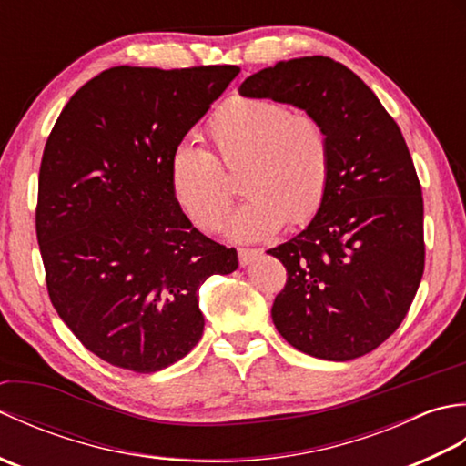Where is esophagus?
Returning a JSON list of instances; mask_svg holds the SVG:
<instances>
[{
  "instance_id": "obj_1",
  "label": "esophagus",
  "mask_w": 466,
  "mask_h": 466,
  "mask_svg": "<svg viewBox=\"0 0 466 466\" xmlns=\"http://www.w3.org/2000/svg\"><path fill=\"white\" fill-rule=\"evenodd\" d=\"M256 256H260V250H256V248H240L238 250V262H240V266H248L252 260H256Z\"/></svg>"
}]
</instances>
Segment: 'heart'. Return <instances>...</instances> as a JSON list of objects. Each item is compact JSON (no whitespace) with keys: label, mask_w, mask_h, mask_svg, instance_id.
Here are the masks:
<instances>
[{"label":"heart","mask_w":466,"mask_h":466,"mask_svg":"<svg viewBox=\"0 0 466 466\" xmlns=\"http://www.w3.org/2000/svg\"><path fill=\"white\" fill-rule=\"evenodd\" d=\"M214 152L180 142L167 157V184L177 208L200 230H218L230 210L234 187L226 170H240L246 202L228 234L234 240L270 238L319 214L332 174V144L324 124L310 114L264 97H234L208 122Z\"/></svg>","instance_id":"obj_1"}]
</instances>
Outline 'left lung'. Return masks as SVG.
I'll return each mask as SVG.
<instances>
[{
  "label": "left lung",
  "instance_id": "obj_1",
  "mask_svg": "<svg viewBox=\"0 0 466 466\" xmlns=\"http://www.w3.org/2000/svg\"><path fill=\"white\" fill-rule=\"evenodd\" d=\"M240 94L300 107L332 144L319 214L268 250L289 274L272 304L276 330L314 359L372 352L404 320L424 270L422 190L400 127L352 69L324 56L264 67Z\"/></svg>",
  "mask_w": 466,
  "mask_h": 466
}]
</instances>
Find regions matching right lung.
Instances as JSON below:
<instances>
[{
    "label": "right lung",
    "mask_w": 466,
    "mask_h": 466,
    "mask_svg": "<svg viewBox=\"0 0 466 466\" xmlns=\"http://www.w3.org/2000/svg\"><path fill=\"white\" fill-rule=\"evenodd\" d=\"M236 66H117L82 86L49 134L35 208L47 294L87 350L150 374L204 332L198 290L238 268L234 248L174 202L167 157L210 110Z\"/></svg>",
    "instance_id": "right-lung-1"
}]
</instances>
